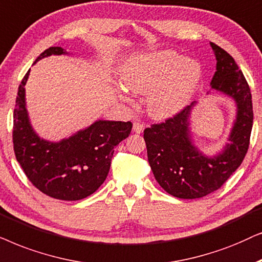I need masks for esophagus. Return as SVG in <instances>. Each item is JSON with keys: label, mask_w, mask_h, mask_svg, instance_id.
I'll list each match as a JSON object with an SVG mask.
<instances>
[{"label": "esophagus", "mask_w": 262, "mask_h": 262, "mask_svg": "<svg viewBox=\"0 0 262 262\" xmlns=\"http://www.w3.org/2000/svg\"><path fill=\"white\" fill-rule=\"evenodd\" d=\"M144 129H145V124L139 123V122H134V123H133V132H134V133L140 134V133H142V132H144Z\"/></svg>", "instance_id": "obj_1"}]
</instances>
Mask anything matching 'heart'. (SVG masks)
<instances>
[{"label": "heart", "instance_id": "obj_1", "mask_svg": "<svg viewBox=\"0 0 262 262\" xmlns=\"http://www.w3.org/2000/svg\"><path fill=\"white\" fill-rule=\"evenodd\" d=\"M201 64L175 50L132 56L121 69L122 82L132 92L146 96V107L155 118L179 114L193 98L201 80ZM121 98L133 103L124 90Z\"/></svg>", "mask_w": 262, "mask_h": 262}]
</instances>
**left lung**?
Masks as SVG:
<instances>
[{
	"label": "left lung",
	"instance_id": "obj_1",
	"mask_svg": "<svg viewBox=\"0 0 262 262\" xmlns=\"http://www.w3.org/2000/svg\"><path fill=\"white\" fill-rule=\"evenodd\" d=\"M210 44L217 61L211 89L233 99L236 105L228 144L214 156L205 155L195 146L190 116L198 102L144 132L155 179L166 193L180 199H199L219 189L241 165L249 147L253 104L248 82L231 56L217 44Z\"/></svg>",
	"mask_w": 262,
	"mask_h": 262
}]
</instances>
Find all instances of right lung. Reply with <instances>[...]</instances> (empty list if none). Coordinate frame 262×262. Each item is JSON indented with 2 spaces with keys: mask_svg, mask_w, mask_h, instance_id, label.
Masks as SVG:
<instances>
[{
  "mask_svg": "<svg viewBox=\"0 0 262 262\" xmlns=\"http://www.w3.org/2000/svg\"><path fill=\"white\" fill-rule=\"evenodd\" d=\"M51 55H68L51 47L34 63ZM33 63V64H34ZM30 71L17 91L14 109L13 144L24 172L41 193L58 200H81L93 194L105 181L114 148L129 137L130 122L98 120L60 141L40 138L31 124L26 107L25 85Z\"/></svg>",
  "mask_w": 262,
  "mask_h": 262,
  "instance_id": "obj_1",
  "label": "right lung"
}]
</instances>
